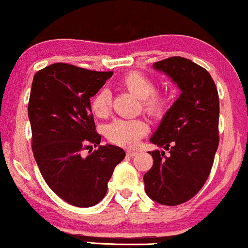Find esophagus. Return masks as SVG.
<instances>
[{"mask_svg": "<svg viewBox=\"0 0 248 248\" xmlns=\"http://www.w3.org/2000/svg\"><path fill=\"white\" fill-rule=\"evenodd\" d=\"M137 154H138V152H135V151H127V156H129V157L135 156Z\"/></svg>", "mask_w": 248, "mask_h": 248, "instance_id": "obj_1", "label": "esophagus"}]
</instances>
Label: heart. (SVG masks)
Returning a JSON list of instances; mask_svg holds the SVG:
<instances>
[{
    "mask_svg": "<svg viewBox=\"0 0 248 248\" xmlns=\"http://www.w3.org/2000/svg\"><path fill=\"white\" fill-rule=\"evenodd\" d=\"M122 83L127 89L142 99L143 108L153 115L162 113L166 107V96L155 92L154 82L140 72H130L124 78ZM111 105V94L108 89H101L92 101V109L96 115L103 116L108 113ZM106 138L110 142L122 147H134L148 132V124L140 119H115L106 124Z\"/></svg>",
    "mask_w": 248,
    "mask_h": 248,
    "instance_id": "obj_1",
    "label": "heart"
}]
</instances>
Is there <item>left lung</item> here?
I'll return each mask as SVG.
<instances>
[{
    "label": "left lung",
    "mask_w": 248,
    "mask_h": 248,
    "mask_svg": "<svg viewBox=\"0 0 248 248\" xmlns=\"http://www.w3.org/2000/svg\"><path fill=\"white\" fill-rule=\"evenodd\" d=\"M153 67L172 78L181 91L155 130L151 142L168 151H153V167L143 175L152 200L176 206L192 199L211 173L219 146V95L205 68L173 56Z\"/></svg>",
    "instance_id": "obj_1"
}]
</instances>
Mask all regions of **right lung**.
Returning <instances> with one entry per match:
<instances>
[{"label":"right lung","instance_id":"obj_1","mask_svg":"<svg viewBox=\"0 0 248 248\" xmlns=\"http://www.w3.org/2000/svg\"><path fill=\"white\" fill-rule=\"evenodd\" d=\"M113 72H94L54 63L34 75L28 116L32 153L43 179L62 200L91 207L105 198L115 166L126 156L106 145L83 156V149L101 142L95 128L91 97Z\"/></svg>","mask_w":248,"mask_h":248}]
</instances>
